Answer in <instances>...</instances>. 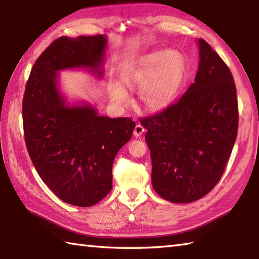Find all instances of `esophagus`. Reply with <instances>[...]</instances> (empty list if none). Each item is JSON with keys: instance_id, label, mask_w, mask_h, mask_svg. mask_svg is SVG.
<instances>
[{"instance_id": "obj_1", "label": "esophagus", "mask_w": 259, "mask_h": 259, "mask_svg": "<svg viewBox=\"0 0 259 259\" xmlns=\"http://www.w3.org/2000/svg\"><path fill=\"white\" fill-rule=\"evenodd\" d=\"M144 131H145V128L142 124H136L134 129V136L135 137H140L144 134Z\"/></svg>"}]
</instances>
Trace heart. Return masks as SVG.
Listing matches in <instances>:
<instances>
[{
  "label": "heart",
  "mask_w": 259,
  "mask_h": 259,
  "mask_svg": "<svg viewBox=\"0 0 259 259\" xmlns=\"http://www.w3.org/2000/svg\"><path fill=\"white\" fill-rule=\"evenodd\" d=\"M187 75V60L177 49L157 50L122 66L120 84H113L109 95L114 103L129 104L126 89L139 90L143 104L152 111L168 107L181 91Z\"/></svg>",
  "instance_id": "obj_1"
}]
</instances>
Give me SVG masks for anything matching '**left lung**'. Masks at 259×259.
<instances>
[{
	"label": "left lung",
	"instance_id": "8db88e82",
	"mask_svg": "<svg viewBox=\"0 0 259 259\" xmlns=\"http://www.w3.org/2000/svg\"><path fill=\"white\" fill-rule=\"evenodd\" d=\"M195 81L163 111L140 119L152 159V186L174 203L196 201L216 186L233 150L239 109L233 75L199 38Z\"/></svg>",
	"mask_w": 259,
	"mask_h": 259
}]
</instances>
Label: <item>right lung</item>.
Returning a JSON list of instances; mask_svg holds the SVG:
<instances>
[{
	"instance_id": "add662e5",
	"label": "right lung",
	"mask_w": 259,
	"mask_h": 259,
	"mask_svg": "<svg viewBox=\"0 0 259 259\" xmlns=\"http://www.w3.org/2000/svg\"><path fill=\"white\" fill-rule=\"evenodd\" d=\"M105 35L61 36L33 65L23 99L26 147L37 174L64 202L91 207L112 190V166L136 123L100 116L89 104L71 106L57 87L58 71L88 68L103 75Z\"/></svg>"
}]
</instances>
